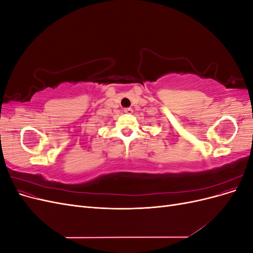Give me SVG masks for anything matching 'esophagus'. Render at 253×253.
Returning a JSON list of instances; mask_svg holds the SVG:
<instances>
[{"label": "esophagus", "instance_id": "34e87169", "mask_svg": "<svg viewBox=\"0 0 253 253\" xmlns=\"http://www.w3.org/2000/svg\"><path fill=\"white\" fill-rule=\"evenodd\" d=\"M125 113L132 114L133 113V109L132 108H126V109H125Z\"/></svg>", "mask_w": 253, "mask_h": 253}]
</instances>
